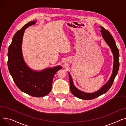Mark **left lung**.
<instances>
[{"instance_id":"8db88e82","label":"left lung","mask_w":126,"mask_h":126,"mask_svg":"<svg viewBox=\"0 0 126 126\" xmlns=\"http://www.w3.org/2000/svg\"><path fill=\"white\" fill-rule=\"evenodd\" d=\"M100 32L102 34V36L103 37V38L111 49V51L113 54L114 60L113 71L112 74L111 75L110 78H109L107 82L103 85L100 90L92 93H85L78 89L73 83V80L70 73H68L70 79V87L71 93L73 94V95H74L75 97L82 100L94 99V98L99 97L101 95L106 93L110 89V88L112 85L114 78L117 75L119 69V49L117 48L115 41L112 35L110 34V33L108 31L106 30L104 27H103L101 26H100Z\"/></svg>"}]
</instances>
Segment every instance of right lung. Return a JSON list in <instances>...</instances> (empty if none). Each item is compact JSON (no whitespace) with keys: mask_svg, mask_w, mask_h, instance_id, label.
Returning <instances> with one entry per match:
<instances>
[{"mask_svg":"<svg viewBox=\"0 0 126 126\" xmlns=\"http://www.w3.org/2000/svg\"><path fill=\"white\" fill-rule=\"evenodd\" d=\"M36 22H28L14 35L9 47L7 65L14 81L22 92L33 97H42L51 92L53 77L62 66L57 65L38 71L31 69L24 62L22 50L24 32Z\"/></svg>","mask_w":126,"mask_h":126,"instance_id":"1","label":"right lung"}]
</instances>
